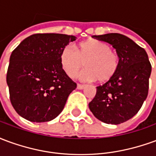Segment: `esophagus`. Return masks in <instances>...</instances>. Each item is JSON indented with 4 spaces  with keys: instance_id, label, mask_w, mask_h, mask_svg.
<instances>
[{
    "instance_id": "34e87169",
    "label": "esophagus",
    "mask_w": 156,
    "mask_h": 156,
    "mask_svg": "<svg viewBox=\"0 0 156 156\" xmlns=\"http://www.w3.org/2000/svg\"><path fill=\"white\" fill-rule=\"evenodd\" d=\"M84 87H85V85L79 84V83H78V85H77V88H78V89H83Z\"/></svg>"
}]
</instances>
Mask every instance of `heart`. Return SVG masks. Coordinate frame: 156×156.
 Instances as JSON below:
<instances>
[{
    "label": "heart",
    "instance_id": "heart-1",
    "mask_svg": "<svg viewBox=\"0 0 156 156\" xmlns=\"http://www.w3.org/2000/svg\"><path fill=\"white\" fill-rule=\"evenodd\" d=\"M60 62L70 78L76 77L85 64L87 68L80 74L83 81H108L119 66V57L110 46L98 40L83 41L78 50L73 45H67L62 51Z\"/></svg>",
    "mask_w": 156,
    "mask_h": 156
}]
</instances>
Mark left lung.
Segmentation results:
<instances>
[{
  "instance_id": "1",
  "label": "left lung",
  "mask_w": 156,
  "mask_h": 156,
  "mask_svg": "<svg viewBox=\"0 0 156 156\" xmlns=\"http://www.w3.org/2000/svg\"><path fill=\"white\" fill-rule=\"evenodd\" d=\"M94 37L116 49L119 66L111 79L97 87L88 107L98 120L119 124L134 117L147 98L151 64L144 48L126 36L108 33Z\"/></svg>"
}]
</instances>
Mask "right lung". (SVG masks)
I'll return each mask as SVG.
<instances>
[{
	"label": "right lung",
	"mask_w": 156,
	"mask_h": 156,
	"mask_svg": "<svg viewBox=\"0 0 156 156\" xmlns=\"http://www.w3.org/2000/svg\"><path fill=\"white\" fill-rule=\"evenodd\" d=\"M76 37L37 33L24 39L10 57L6 83L13 108L31 122L52 120L62 111L77 84L60 62L62 49Z\"/></svg>",
	"instance_id": "add662e5"
}]
</instances>
